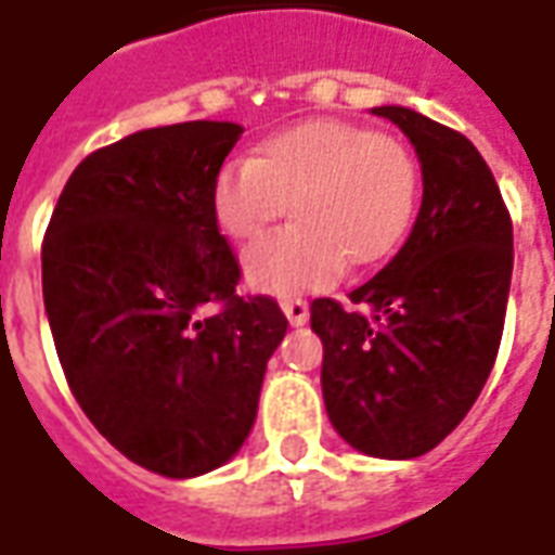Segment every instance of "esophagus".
<instances>
[{"label": "esophagus", "instance_id": "esophagus-1", "mask_svg": "<svg viewBox=\"0 0 555 555\" xmlns=\"http://www.w3.org/2000/svg\"><path fill=\"white\" fill-rule=\"evenodd\" d=\"M281 308H284L286 313V320L293 322V325H305L310 317V308H308V301L305 298H281Z\"/></svg>", "mask_w": 555, "mask_h": 555}]
</instances>
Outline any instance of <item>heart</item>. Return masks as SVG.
I'll return each instance as SVG.
<instances>
[{
	"label": "heart",
	"instance_id": "obj_1",
	"mask_svg": "<svg viewBox=\"0 0 555 555\" xmlns=\"http://www.w3.org/2000/svg\"><path fill=\"white\" fill-rule=\"evenodd\" d=\"M286 203L296 223L247 250V281L269 293L320 289L344 266L371 269L395 254L418 203V164L395 137L313 119L269 133L250 160L215 176L211 211L235 242H257Z\"/></svg>",
	"mask_w": 555,
	"mask_h": 555
}]
</instances>
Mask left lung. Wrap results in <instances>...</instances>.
<instances>
[{
  "label": "left lung",
  "instance_id": "8db88e82",
  "mask_svg": "<svg viewBox=\"0 0 555 555\" xmlns=\"http://www.w3.org/2000/svg\"><path fill=\"white\" fill-rule=\"evenodd\" d=\"M422 160L406 245L349 293L313 298L322 397L334 430L371 457H422L457 427L496 361L514 235L493 172L466 137L406 107H373Z\"/></svg>",
  "mask_w": 555,
  "mask_h": 555
}]
</instances>
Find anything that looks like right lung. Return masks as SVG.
Masks as SVG:
<instances>
[{"label":"right lung","mask_w":555,"mask_h":555,"mask_svg":"<svg viewBox=\"0 0 555 555\" xmlns=\"http://www.w3.org/2000/svg\"><path fill=\"white\" fill-rule=\"evenodd\" d=\"M233 121L149 128L80 160L41 245L44 308L86 418L137 466L194 478L254 427L286 317L238 296L211 188Z\"/></svg>","instance_id":"1"}]
</instances>
